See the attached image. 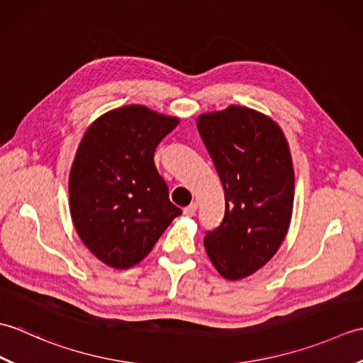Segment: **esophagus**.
Instances as JSON below:
<instances>
[{
    "label": "esophagus",
    "instance_id": "obj_1",
    "mask_svg": "<svg viewBox=\"0 0 363 363\" xmlns=\"http://www.w3.org/2000/svg\"><path fill=\"white\" fill-rule=\"evenodd\" d=\"M196 209H198V204L196 203H191L190 206H187V207H184V215H186V217H194V215L196 213Z\"/></svg>",
    "mask_w": 363,
    "mask_h": 363
}]
</instances>
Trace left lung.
Segmentation results:
<instances>
[{
  "instance_id": "obj_1",
  "label": "left lung",
  "mask_w": 363,
  "mask_h": 363,
  "mask_svg": "<svg viewBox=\"0 0 363 363\" xmlns=\"http://www.w3.org/2000/svg\"><path fill=\"white\" fill-rule=\"evenodd\" d=\"M196 125L226 199L225 218L206 234L204 248L225 279H243L287 235L295 198L287 138L268 115L235 104L199 115Z\"/></svg>"
}]
</instances>
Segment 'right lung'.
Instances as JSON below:
<instances>
[{"label":"right lung","mask_w":363,"mask_h":363,"mask_svg":"<svg viewBox=\"0 0 363 363\" xmlns=\"http://www.w3.org/2000/svg\"><path fill=\"white\" fill-rule=\"evenodd\" d=\"M179 118L130 104L103 113L84 134L68 179L70 213L82 243L117 269L148 256L181 209L154 164Z\"/></svg>","instance_id":"obj_1"}]
</instances>
